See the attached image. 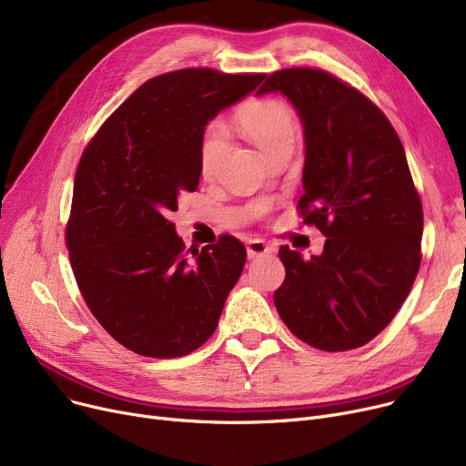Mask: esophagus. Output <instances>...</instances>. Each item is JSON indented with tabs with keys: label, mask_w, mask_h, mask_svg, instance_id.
<instances>
[{
	"label": "esophagus",
	"mask_w": 466,
	"mask_h": 466,
	"mask_svg": "<svg viewBox=\"0 0 466 466\" xmlns=\"http://www.w3.org/2000/svg\"><path fill=\"white\" fill-rule=\"evenodd\" d=\"M248 257L253 260V258H258V257H262V255H268V253H272V248L268 246L266 241H262V239H249L248 243Z\"/></svg>",
	"instance_id": "1"
}]
</instances>
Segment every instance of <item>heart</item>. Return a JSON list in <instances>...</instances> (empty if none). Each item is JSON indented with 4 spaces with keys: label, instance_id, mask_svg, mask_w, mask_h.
<instances>
[{
    "label": "heart",
    "instance_id": "heart-1",
    "mask_svg": "<svg viewBox=\"0 0 466 466\" xmlns=\"http://www.w3.org/2000/svg\"><path fill=\"white\" fill-rule=\"evenodd\" d=\"M236 125L246 134V137L258 147V149L270 158L283 147H292L297 141V122L289 107L274 100V97H262L243 104L236 111ZM228 147V136L223 125H211L204 134L200 145V174L204 177H213L225 158Z\"/></svg>",
    "mask_w": 466,
    "mask_h": 466
}]
</instances>
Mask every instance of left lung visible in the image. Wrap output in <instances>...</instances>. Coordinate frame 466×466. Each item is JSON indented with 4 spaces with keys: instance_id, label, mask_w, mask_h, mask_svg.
I'll return each instance as SVG.
<instances>
[{
    "instance_id": "obj_1",
    "label": "left lung",
    "mask_w": 466,
    "mask_h": 466,
    "mask_svg": "<svg viewBox=\"0 0 466 466\" xmlns=\"http://www.w3.org/2000/svg\"><path fill=\"white\" fill-rule=\"evenodd\" d=\"M279 92L304 127V223L327 241L309 260L281 246L285 281L274 292L289 330L311 348L348 351L389 323L421 264L423 209L404 147L359 90L321 69L272 73L257 92Z\"/></svg>"
}]
</instances>
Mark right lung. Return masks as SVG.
I'll return each instance as SVG.
<instances>
[{
  "mask_svg": "<svg viewBox=\"0 0 466 466\" xmlns=\"http://www.w3.org/2000/svg\"><path fill=\"white\" fill-rule=\"evenodd\" d=\"M266 79L181 69L141 85L94 136L73 185L66 228L81 295L130 351L174 359L215 332L246 248L232 236L185 251L169 220L200 183V145L220 111Z\"/></svg>",
  "mask_w": 466,
  "mask_h": 466,
  "instance_id": "add662e5",
  "label": "right lung"
}]
</instances>
